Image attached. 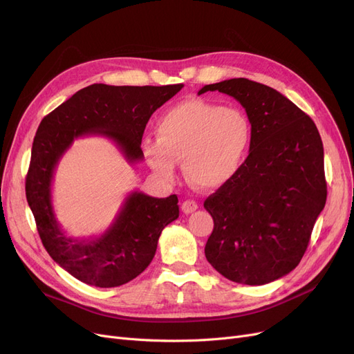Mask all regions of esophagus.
Instances as JSON below:
<instances>
[{"mask_svg":"<svg viewBox=\"0 0 354 354\" xmlns=\"http://www.w3.org/2000/svg\"><path fill=\"white\" fill-rule=\"evenodd\" d=\"M180 209H182L183 214H192L194 211L198 209V203L195 201H192V199H187V201L182 202Z\"/></svg>","mask_w":354,"mask_h":354,"instance_id":"obj_1","label":"esophagus"}]
</instances>
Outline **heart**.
Returning <instances> with one entry per match:
<instances>
[{"label":"heart","instance_id":"1","mask_svg":"<svg viewBox=\"0 0 354 354\" xmlns=\"http://www.w3.org/2000/svg\"><path fill=\"white\" fill-rule=\"evenodd\" d=\"M156 139L145 138L142 152L165 182L176 178L182 160L187 179L201 189H218L243 169L252 129L244 111L203 100L175 104L158 119Z\"/></svg>","mask_w":354,"mask_h":354}]
</instances>
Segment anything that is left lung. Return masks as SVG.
<instances>
[{
	"mask_svg": "<svg viewBox=\"0 0 354 354\" xmlns=\"http://www.w3.org/2000/svg\"><path fill=\"white\" fill-rule=\"evenodd\" d=\"M238 100L252 129L241 172L203 207L214 219L208 263L228 280L263 286L292 271L326 205L324 151L317 127L280 91L248 79L203 86Z\"/></svg>",
	"mask_w": 354,
	"mask_h": 354,
	"instance_id": "left-lung-1",
	"label": "left lung"
}]
</instances>
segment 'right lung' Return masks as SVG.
<instances>
[{
	"mask_svg": "<svg viewBox=\"0 0 354 354\" xmlns=\"http://www.w3.org/2000/svg\"><path fill=\"white\" fill-rule=\"evenodd\" d=\"M182 87L91 84L54 109L37 129L26 178L27 202L44 248L77 280L110 288L143 272L155 257L162 230L179 216L178 196L153 198L135 191L99 238H71L53 211L55 166L74 139L90 135L113 140L129 163L142 160L140 145L149 119Z\"/></svg>",
	"mask_w": 354,
	"mask_h": 354,
	"instance_id": "add662e5",
	"label": "right lung"
}]
</instances>
